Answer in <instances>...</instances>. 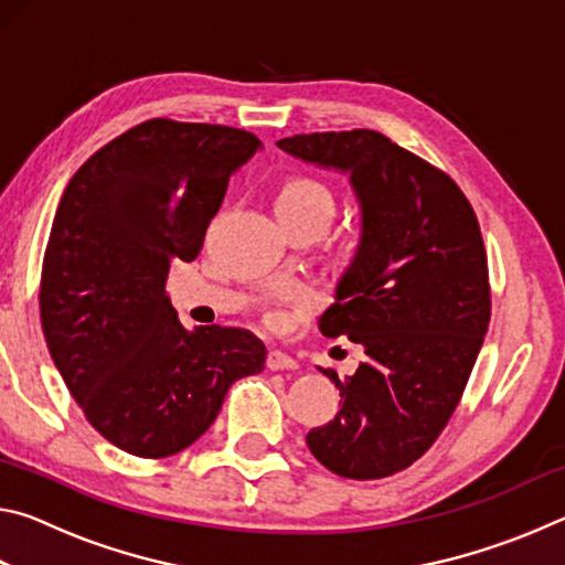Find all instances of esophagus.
I'll return each instance as SVG.
<instances>
[{
    "mask_svg": "<svg viewBox=\"0 0 565 565\" xmlns=\"http://www.w3.org/2000/svg\"><path fill=\"white\" fill-rule=\"evenodd\" d=\"M266 366H269L271 371H294L299 369V363H296V359H291L289 353L284 351H269V356H266Z\"/></svg>",
    "mask_w": 565,
    "mask_h": 565,
    "instance_id": "34e87169",
    "label": "esophagus"
}]
</instances>
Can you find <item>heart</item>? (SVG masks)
<instances>
[{"instance_id": "obj_1", "label": "heart", "mask_w": 565, "mask_h": 565, "mask_svg": "<svg viewBox=\"0 0 565 565\" xmlns=\"http://www.w3.org/2000/svg\"><path fill=\"white\" fill-rule=\"evenodd\" d=\"M276 214H317L331 222L333 212H337V199H333L331 189L321 184L317 179H291L279 189L276 194Z\"/></svg>"}]
</instances>
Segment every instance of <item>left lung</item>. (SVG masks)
<instances>
[{"instance_id":"obj_1","label":"left lung","mask_w":565,"mask_h":565,"mask_svg":"<svg viewBox=\"0 0 565 565\" xmlns=\"http://www.w3.org/2000/svg\"><path fill=\"white\" fill-rule=\"evenodd\" d=\"M306 164L347 174L361 212L356 254L319 321L366 353L337 384L339 414L306 434L343 478H384L428 451L458 406L491 319L476 214L451 177L371 129L276 141Z\"/></svg>"}]
</instances>
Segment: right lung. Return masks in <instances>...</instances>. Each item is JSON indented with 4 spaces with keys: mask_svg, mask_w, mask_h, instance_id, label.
<instances>
[{
    "mask_svg": "<svg viewBox=\"0 0 565 565\" xmlns=\"http://www.w3.org/2000/svg\"><path fill=\"white\" fill-rule=\"evenodd\" d=\"M262 147L222 124L149 119L64 189L44 254L42 329L84 416L121 451H184L228 386L264 371L252 331H189L164 289L171 262L196 259L228 179Z\"/></svg>",
    "mask_w": 565,
    "mask_h": 565,
    "instance_id": "right-lung-1",
    "label": "right lung"
}]
</instances>
